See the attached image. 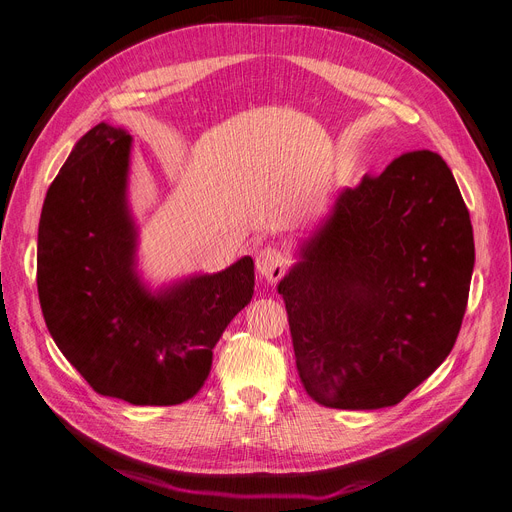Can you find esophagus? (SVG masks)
I'll return each mask as SVG.
<instances>
[{"label": "esophagus", "mask_w": 512, "mask_h": 512, "mask_svg": "<svg viewBox=\"0 0 512 512\" xmlns=\"http://www.w3.org/2000/svg\"><path fill=\"white\" fill-rule=\"evenodd\" d=\"M255 263H257V272L265 280H268V282H278L286 274L288 263H291V259H288L286 251H282L280 247L268 244V247L259 249Z\"/></svg>", "instance_id": "1"}]
</instances>
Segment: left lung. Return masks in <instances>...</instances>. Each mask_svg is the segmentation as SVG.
<instances>
[{"label": "left lung", "instance_id": "obj_1", "mask_svg": "<svg viewBox=\"0 0 512 512\" xmlns=\"http://www.w3.org/2000/svg\"><path fill=\"white\" fill-rule=\"evenodd\" d=\"M280 284L299 379L326 408L402 402L448 358L469 301V209L439 154L414 150L341 192Z\"/></svg>", "mask_w": 512, "mask_h": 512}]
</instances>
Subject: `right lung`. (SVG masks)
Listing matches in <instances>:
<instances>
[{"label":"right lung","mask_w":512,"mask_h":512,"mask_svg":"<svg viewBox=\"0 0 512 512\" xmlns=\"http://www.w3.org/2000/svg\"><path fill=\"white\" fill-rule=\"evenodd\" d=\"M129 146L123 129L100 123L62 165L39 219L37 293L52 339L96 393L175 406L201 391L215 343L253 297L255 265L244 257L146 293L125 205Z\"/></svg>","instance_id":"add662e5"}]
</instances>
